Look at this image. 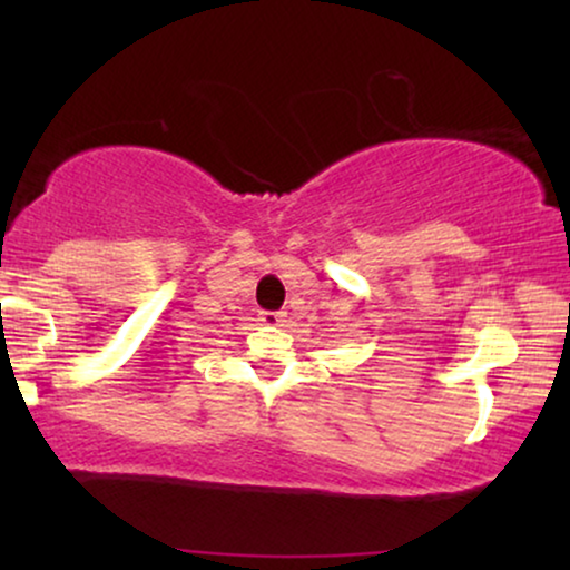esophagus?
I'll return each mask as SVG.
<instances>
[{
    "label": "esophagus",
    "mask_w": 570,
    "mask_h": 570,
    "mask_svg": "<svg viewBox=\"0 0 570 570\" xmlns=\"http://www.w3.org/2000/svg\"><path fill=\"white\" fill-rule=\"evenodd\" d=\"M285 322H287V318H285L283 311H264V314H262L264 326H285Z\"/></svg>",
    "instance_id": "34e87169"
}]
</instances>
